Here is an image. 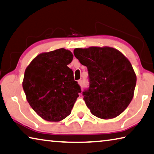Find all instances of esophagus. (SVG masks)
I'll return each mask as SVG.
<instances>
[{"mask_svg":"<svg viewBox=\"0 0 154 154\" xmlns=\"http://www.w3.org/2000/svg\"><path fill=\"white\" fill-rule=\"evenodd\" d=\"M78 84H79L80 86H82V85H83V80L82 79H79V81H78Z\"/></svg>","mask_w":154,"mask_h":154,"instance_id":"esophagus-1","label":"esophagus"}]
</instances>
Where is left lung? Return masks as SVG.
Instances as JSON below:
<instances>
[{"instance_id": "8db88e82", "label": "left lung", "mask_w": 154, "mask_h": 154, "mask_svg": "<svg viewBox=\"0 0 154 154\" xmlns=\"http://www.w3.org/2000/svg\"><path fill=\"white\" fill-rule=\"evenodd\" d=\"M74 55L88 68L89 88L82 94L91 113L103 119L121 114L132 100L136 84L130 61L107 46L75 48Z\"/></svg>"}]
</instances>
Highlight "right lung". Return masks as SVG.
Wrapping results in <instances>:
<instances>
[{
  "label": "right lung",
  "mask_w": 154,
  "mask_h": 154,
  "mask_svg": "<svg viewBox=\"0 0 154 154\" xmlns=\"http://www.w3.org/2000/svg\"><path fill=\"white\" fill-rule=\"evenodd\" d=\"M72 58L70 51L60 48L38 55L26 68L23 87L26 100L46 121L57 122L67 117L82 92L67 66Z\"/></svg>",
  "instance_id": "1"
}]
</instances>
